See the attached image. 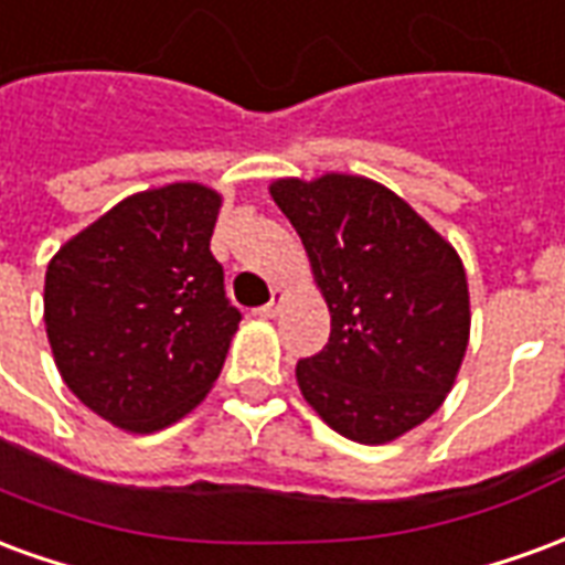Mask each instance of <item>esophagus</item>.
<instances>
[{"label":"esophagus","mask_w":565,"mask_h":565,"mask_svg":"<svg viewBox=\"0 0 565 565\" xmlns=\"http://www.w3.org/2000/svg\"><path fill=\"white\" fill-rule=\"evenodd\" d=\"M284 299H287V294H284V290H275V296H271V302L269 306H263V308H257V315L259 318H278V311H281L284 308Z\"/></svg>","instance_id":"obj_1"}]
</instances>
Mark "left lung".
<instances>
[{
  "label": "left lung",
  "instance_id": "8db88e82",
  "mask_svg": "<svg viewBox=\"0 0 565 565\" xmlns=\"http://www.w3.org/2000/svg\"><path fill=\"white\" fill-rule=\"evenodd\" d=\"M269 193L330 308V342L296 366L306 403L360 445L405 436L441 408L466 356L472 311L460 254L363 174L278 178Z\"/></svg>",
  "mask_w": 565,
  "mask_h": 565
}]
</instances>
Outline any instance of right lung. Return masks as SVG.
I'll return each mask as SVG.
<instances>
[{
	"instance_id": "obj_1",
	"label": "right lung",
	"mask_w": 565,
	"mask_h": 565,
	"mask_svg": "<svg viewBox=\"0 0 565 565\" xmlns=\"http://www.w3.org/2000/svg\"><path fill=\"white\" fill-rule=\"evenodd\" d=\"M223 196L196 181L141 190L72 235L44 271V330L66 387L124 433L190 415L242 315L211 233Z\"/></svg>"
}]
</instances>
